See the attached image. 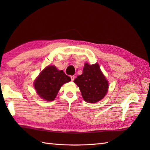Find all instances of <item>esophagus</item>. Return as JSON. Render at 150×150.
Instances as JSON below:
<instances>
[{"mask_svg": "<svg viewBox=\"0 0 150 150\" xmlns=\"http://www.w3.org/2000/svg\"><path fill=\"white\" fill-rule=\"evenodd\" d=\"M74 79H75V76H74V75L71 76V80L72 81H74Z\"/></svg>", "mask_w": 150, "mask_h": 150, "instance_id": "obj_1", "label": "esophagus"}]
</instances>
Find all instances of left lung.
I'll use <instances>...</instances> for the list:
<instances>
[{"label": "left lung", "instance_id": "8db88e82", "mask_svg": "<svg viewBox=\"0 0 150 150\" xmlns=\"http://www.w3.org/2000/svg\"><path fill=\"white\" fill-rule=\"evenodd\" d=\"M81 92L82 98L89 103L100 101L107 93L109 84L97 63H85L83 72L74 80Z\"/></svg>", "mask_w": 150, "mask_h": 150}]
</instances>
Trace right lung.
Listing matches in <instances>:
<instances>
[{"instance_id": "right-lung-1", "label": "right lung", "mask_w": 150, "mask_h": 150, "mask_svg": "<svg viewBox=\"0 0 150 150\" xmlns=\"http://www.w3.org/2000/svg\"><path fill=\"white\" fill-rule=\"evenodd\" d=\"M70 81L71 78L62 70H58L55 66H48L35 80L34 87L42 99L52 101L56 98L62 86Z\"/></svg>"}]
</instances>
